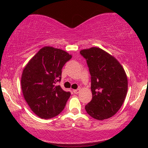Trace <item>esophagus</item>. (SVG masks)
I'll list each match as a JSON object with an SVG mask.
<instances>
[{
  "label": "esophagus",
  "mask_w": 148,
  "mask_h": 148,
  "mask_svg": "<svg viewBox=\"0 0 148 148\" xmlns=\"http://www.w3.org/2000/svg\"><path fill=\"white\" fill-rule=\"evenodd\" d=\"M73 92L75 94H79L80 92V89H77V90H74Z\"/></svg>",
  "instance_id": "esophagus-1"
}]
</instances>
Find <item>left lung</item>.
<instances>
[{
	"instance_id": "left-lung-1",
	"label": "left lung",
	"mask_w": 148,
	"mask_h": 148,
	"mask_svg": "<svg viewBox=\"0 0 148 148\" xmlns=\"http://www.w3.org/2000/svg\"><path fill=\"white\" fill-rule=\"evenodd\" d=\"M91 75L92 100L85 107L87 113L98 121L110 118L119 110L128 90L124 68L119 60L98 47L84 49Z\"/></svg>"
}]
</instances>
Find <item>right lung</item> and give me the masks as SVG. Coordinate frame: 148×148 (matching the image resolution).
I'll return each mask as SVG.
<instances>
[{
  "label": "right lung",
  "instance_id": "obj_1",
  "mask_svg": "<svg viewBox=\"0 0 148 148\" xmlns=\"http://www.w3.org/2000/svg\"><path fill=\"white\" fill-rule=\"evenodd\" d=\"M71 54L52 46L42 48L24 67L21 85L24 99L34 113L48 119L63 110L71 96L60 86L62 69Z\"/></svg>",
  "mask_w": 148,
  "mask_h": 148
}]
</instances>
